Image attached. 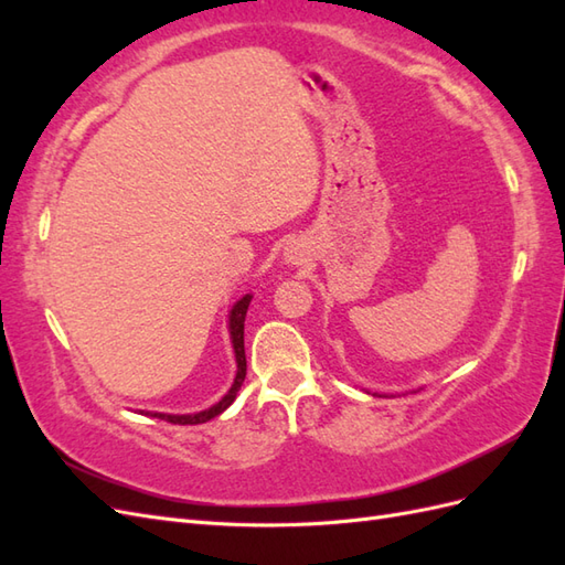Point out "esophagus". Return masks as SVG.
I'll return each mask as SVG.
<instances>
[{
	"label": "esophagus",
	"mask_w": 565,
	"mask_h": 565,
	"mask_svg": "<svg viewBox=\"0 0 565 565\" xmlns=\"http://www.w3.org/2000/svg\"><path fill=\"white\" fill-rule=\"evenodd\" d=\"M289 259H295V256H289Z\"/></svg>",
	"instance_id": "1"
}]
</instances>
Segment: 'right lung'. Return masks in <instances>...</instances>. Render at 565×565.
Instances as JSON below:
<instances>
[{"label":"right lung","instance_id":"obj_1","mask_svg":"<svg viewBox=\"0 0 565 565\" xmlns=\"http://www.w3.org/2000/svg\"><path fill=\"white\" fill-rule=\"evenodd\" d=\"M249 301L252 297H243L241 301H237L233 306L231 311V339H233V349H235V361H237V374H235V382L231 386V391L226 393L224 398H221L216 405H212L210 409H204V413H198V415H160V413H148L150 417H158V419H164L169 424H204L214 419L216 415L224 413V409L235 401L237 391H241L243 382H245V374H247V358H245V316H247V309H249Z\"/></svg>","mask_w":565,"mask_h":565}]
</instances>
